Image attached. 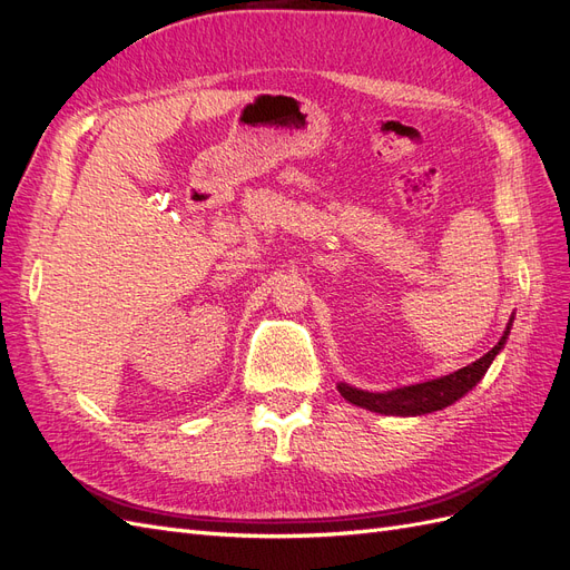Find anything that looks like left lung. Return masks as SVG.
Instances as JSON below:
<instances>
[{
	"label": "left lung",
	"instance_id": "left-lung-1",
	"mask_svg": "<svg viewBox=\"0 0 570 570\" xmlns=\"http://www.w3.org/2000/svg\"><path fill=\"white\" fill-rule=\"evenodd\" d=\"M509 327H511V323H509ZM509 327L504 331V337L499 340L485 356H480L478 361H473V364L463 366L450 375L438 377V381L409 385V387H400L392 392H364V390H356V387H350L344 383H340L337 390L347 402H352L356 406H364L375 413H385V416H421V413L440 411L444 406L454 404L456 400H461L465 392L478 385V381L485 375V371L490 368L499 350L504 347Z\"/></svg>",
	"mask_w": 570,
	"mask_h": 570
}]
</instances>
